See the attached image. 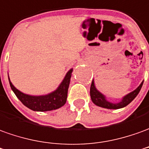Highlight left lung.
Segmentation results:
<instances>
[{
	"mask_svg": "<svg viewBox=\"0 0 149 149\" xmlns=\"http://www.w3.org/2000/svg\"><path fill=\"white\" fill-rule=\"evenodd\" d=\"M143 81L141 82L137 88L135 90H133L132 92L129 93L127 95L122 97L121 101H119L118 102H109L107 99L106 96L104 95L103 93L100 92L99 90H97V89L95 86L94 84V81L93 80L92 84L90 86V97H91V100L93 103L95 104L96 106L102 108H106V109H111V110H117V109H120V108H123L126 106H127L129 103H131L133 100L135 99L138 93H140V89L142 88L143 85Z\"/></svg>",
	"mask_w": 149,
	"mask_h": 149,
	"instance_id": "1",
	"label": "left lung"
}]
</instances>
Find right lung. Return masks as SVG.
Listing matches in <instances>:
<instances>
[{
  "mask_svg": "<svg viewBox=\"0 0 149 149\" xmlns=\"http://www.w3.org/2000/svg\"><path fill=\"white\" fill-rule=\"evenodd\" d=\"M72 68L69 69L65 77L61 81L56 90L49 93L45 95H30L21 92L20 90L14 87L10 81L9 74V82L10 87L15 93L17 97L20 100L24 106L28 107L34 111H54L62 107L66 103L68 96V89L70 84V79L72 77Z\"/></svg>",
  "mask_w": 149,
  "mask_h": 149,
  "instance_id": "1",
  "label": "right lung"
}]
</instances>
